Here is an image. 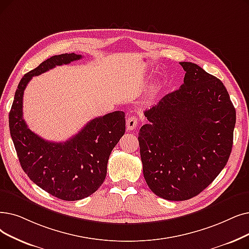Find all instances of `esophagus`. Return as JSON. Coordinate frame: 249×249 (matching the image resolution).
I'll use <instances>...</instances> for the list:
<instances>
[{
	"label": "esophagus",
	"instance_id": "34e87169",
	"mask_svg": "<svg viewBox=\"0 0 249 249\" xmlns=\"http://www.w3.org/2000/svg\"><path fill=\"white\" fill-rule=\"evenodd\" d=\"M138 124V120L135 116L132 117H129L127 120H126V126L128 130H134Z\"/></svg>",
	"mask_w": 249,
	"mask_h": 249
}]
</instances>
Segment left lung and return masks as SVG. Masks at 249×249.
Here are the masks:
<instances>
[{
	"label": "left lung",
	"mask_w": 249,
	"mask_h": 249,
	"mask_svg": "<svg viewBox=\"0 0 249 249\" xmlns=\"http://www.w3.org/2000/svg\"><path fill=\"white\" fill-rule=\"evenodd\" d=\"M184 83L144 112L138 142L146 184L168 200L196 196L229 160L235 107L223 82L198 65L180 62Z\"/></svg>",
	"instance_id": "obj_1"
}]
</instances>
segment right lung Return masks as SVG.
Returning a JSON list of instances; mask_svg holds the SVG:
<instances>
[{"label":"right lung","instance_id":"add662e5","mask_svg":"<svg viewBox=\"0 0 249 249\" xmlns=\"http://www.w3.org/2000/svg\"><path fill=\"white\" fill-rule=\"evenodd\" d=\"M81 58L74 53L53 56L26 73L9 113L10 134L23 171L41 189L68 201L88 197L103 184L109 157L125 133V115L116 111L95 118L69 140L52 142L27 127L22 112L23 92L34 76Z\"/></svg>","mask_w":249,"mask_h":249}]
</instances>
